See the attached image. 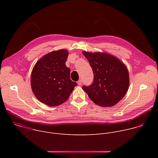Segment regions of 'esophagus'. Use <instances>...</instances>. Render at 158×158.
Listing matches in <instances>:
<instances>
[{
    "label": "esophagus",
    "instance_id": "34e87169",
    "mask_svg": "<svg viewBox=\"0 0 158 158\" xmlns=\"http://www.w3.org/2000/svg\"><path fill=\"white\" fill-rule=\"evenodd\" d=\"M81 84H82V81H81V79H80V80H79V81H77V84H78L79 85H81Z\"/></svg>",
    "mask_w": 158,
    "mask_h": 158
}]
</instances>
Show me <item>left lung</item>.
I'll use <instances>...</instances> for the list:
<instances>
[{
  "label": "left lung",
  "mask_w": 158,
  "mask_h": 158,
  "mask_svg": "<svg viewBox=\"0 0 158 158\" xmlns=\"http://www.w3.org/2000/svg\"><path fill=\"white\" fill-rule=\"evenodd\" d=\"M82 54L94 73L93 84L82 87L89 98L102 107H111L119 102L127 93L129 85L126 65L108 53L83 51Z\"/></svg>",
  "instance_id": "obj_1"
}]
</instances>
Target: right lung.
<instances>
[{
	"instance_id": "obj_1",
	"label": "right lung",
	"mask_w": 158,
	"mask_h": 158,
	"mask_svg": "<svg viewBox=\"0 0 158 158\" xmlns=\"http://www.w3.org/2000/svg\"><path fill=\"white\" fill-rule=\"evenodd\" d=\"M68 51L60 49L42 56L35 64L31 73L32 91L36 98L49 106L65 102L77 85L70 78L71 71L65 63Z\"/></svg>"
}]
</instances>
